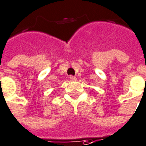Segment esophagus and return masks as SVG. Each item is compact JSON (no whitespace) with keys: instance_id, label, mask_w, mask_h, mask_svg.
I'll return each mask as SVG.
<instances>
[{"instance_id":"obj_1","label":"esophagus","mask_w":146,"mask_h":146,"mask_svg":"<svg viewBox=\"0 0 146 146\" xmlns=\"http://www.w3.org/2000/svg\"><path fill=\"white\" fill-rule=\"evenodd\" d=\"M69 79L71 80V81H76L77 80V78H76V77H73V76H69Z\"/></svg>"}]
</instances>
